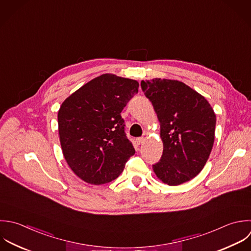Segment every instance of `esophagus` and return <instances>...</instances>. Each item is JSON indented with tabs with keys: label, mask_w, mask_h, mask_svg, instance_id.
<instances>
[{
	"label": "esophagus",
	"mask_w": 251,
	"mask_h": 251,
	"mask_svg": "<svg viewBox=\"0 0 251 251\" xmlns=\"http://www.w3.org/2000/svg\"><path fill=\"white\" fill-rule=\"evenodd\" d=\"M145 142V138L144 137H141V138H138L137 140H136V143L138 144V145H142L143 143Z\"/></svg>",
	"instance_id": "esophagus-1"
}]
</instances>
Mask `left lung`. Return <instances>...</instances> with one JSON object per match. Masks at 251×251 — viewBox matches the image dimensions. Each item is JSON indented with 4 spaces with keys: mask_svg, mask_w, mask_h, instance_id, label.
Returning a JSON list of instances; mask_svg holds the SVG:
<instances>
[{
    "mask_svg": "<svg viewBox=\"0 0 251 251\" xmlns=\"http://www.w3.org/2000/svg\"><path fill=\"white\" fill-rule=\"evenodd\" d=\"M160 122L163 153L152 165L155 175L169 186L195 178L204 167L215 138L216 115L201 94L177 80L142 81Z\"/></svg>",
    "mask_w": 251,
    "mask_h": 251,
    "instance_id": "left-lung-1",
    "label": "left lung"
}]
</instances>
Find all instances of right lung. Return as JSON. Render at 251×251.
Returning <instances> with one entry per match:
<instances>
[{
  "mask_svg": "<svg viewBox=\"0 0 251 251\" xmlns=\"http://www.w3.org/2000/svg\"><path fill=\"white\" fill-rule=\"evenodd\" d=\"M138 88L136 80L102 74L60 105L57 122L62 153L83 181L101 185L115 180L135 154L121 111Z\"/></svg>",
  "mask_w": 251,
  "mask_h": 251,
  "instance_id": "1",
  "label": "right lung"
}]
</instances>
